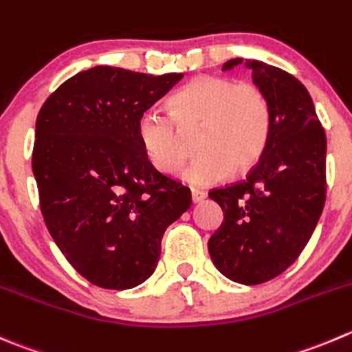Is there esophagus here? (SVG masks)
I'll use <instances>...</instances> for the list:
<instances>
[{
    "label": "esophagus",
    "mask_w": 352,
    "mask_h": 352,
    "mask_svg": "<svg viewBox=\"0 0 352 352\" xmlns=\"http://www.w3.org/2000/svg\"><path fill=\"white\" fill-rule=\"evenodd\" d=\"M206 197V192L204 190H199V189H190V199H192V203H201V201Z\"/></svg>",
    "instance_id": "obj_1"
}]
</instances>
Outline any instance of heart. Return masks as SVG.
I'll use <instances>...</instances> for the list:
<instances>
[{
	"label": "heart",
	"mask_w": 352,
	"mask_h": 352,
	"mask_svg": "<svg viewBox=\"0 0 352 352\" xmlns=\"http://www.w3.org/2000/svg\"><path fill=\"white\" fill-rule=\"evenodd\" d=\"M197 131L199 155L182 172L192 186H213L245 172L265 153L272 132L267 94L252 82L230 77H197L168 100V115L144 111L138 139L148 162L162 173H173L187 156L182 134Z\"/></svg>",
	"instance_id": "obj_1"
}]
</instances>
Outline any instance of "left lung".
I'll use <instances>...</instances> for the list:
<instances>
[{
    "label": "left lung",
    "instance_id": "obj_1",
    "mask_svg": "<svg viewBox=\"0 0 352 352\" xmlns=\"http://www.w3.org/2000/svg\"><path fill=\"white\" fill-rule=\"evenodd\" d=\"M244 65L267 94L272 132L245 180L213 189L223 221L208 241L220 274L258 285L287 270L308 244L327 194V138L305 85L282 68L234 58L221 70Z\"/></svg>",
    "mask_w": 352,
    "mask_h": 352
}]
</instances>
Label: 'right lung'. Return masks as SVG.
Listing matches in <instances>:
<instances>
[{
	"instance_id": "add662e5",
	"label": "right lung",
	"mask_w": 352,
	"mask_h": 352,
	"mask_svg": "<svg viewBox=\"0 0 352 352\" xmlns=\"http://www.w3.org/2000/svg\"><path fill=\"white\" fill-rule=\"evenodd\" d=\"M182 74L117 67L78 72L44 101L32 172L51 237L91 284L124 291L158 265L166 227L190 206V190L144 156L138 120Z\"/></svg>"
}]
</instances>
